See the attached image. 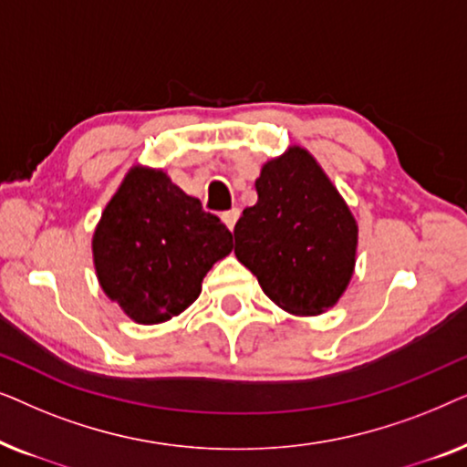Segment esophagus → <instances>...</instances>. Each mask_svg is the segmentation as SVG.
I'll use <instances>...</instances> for the list:
<instances>
[{"label":"esophagus","mask_w":467,"mask_h":467,"mask_svg":"<svg viewBox=\"0 0 467 467\" xmlns=\"http://www.w3.org/2000/svg\"><path fill=\"white\" fill-rule=\"evenodd\" d=\"M221 219H223V223H225V225H227L229 232H234V227H235V221L240 219V210H238V208H232V210H227V213H223V214H221Z\"/></svg>","instance_id":"1"}]
</instances>
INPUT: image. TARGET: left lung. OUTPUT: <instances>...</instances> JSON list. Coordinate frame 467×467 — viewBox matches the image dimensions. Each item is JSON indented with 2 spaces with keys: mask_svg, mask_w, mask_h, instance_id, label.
Wrapping results in <instances>:
<instances>
[{
  "mask_svg": "<svg viewBox=\"0 0 467 467\" xmlns=\"http://www.w3.org/2000/svg\"><path fill=\"white\" fill-rule=\"evenodd\" d=\"M259 200L235 223V257L278 308L317 317L353 278L359 227L344 197L302 146L264 163Z\"/></svg>",
  "mask_w": 467,
  "mask_h": 467,
  "instance_id": "left-lung-1",
  "label": "left lung"
}]
</instances>
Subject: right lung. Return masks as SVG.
Segmentation results:
<instances>
[{
	"label": "right lung",
	"instance_id": "right-lung-1",
	"mask_svg": "<svg viewBox=\"0 0 467 467\" xmlns=\"http://www.w3.org/2000/svg\"><path fill=\"white\" fill-rule=\"evenodd\" d=\"M99 286L131 321H170L200 297L202 280L234 248L219 216L203 213L163 170L133 165L93 234Z\"/></svg>",
	"mask_w": 467,
	"mask_h": 467
}]
</instances>
